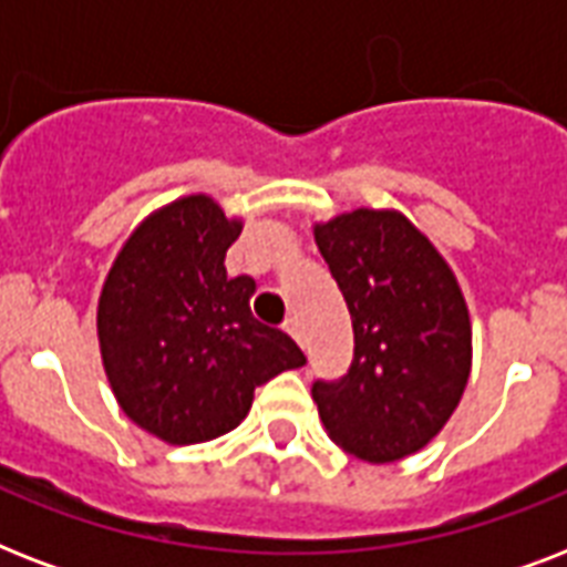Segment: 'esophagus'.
<instances>
[{
	"label": "esophagus",
	"instance_id": "obj_1",
	"mask_svg": "<svg viewBox=\"0 0 567 567\" xmlns=\"http://www.w3.org/2000/svg\"><path fill=\"white\" fill-rule=\"evenodd\" d=\"M285 332H288V336H291L293 341H297V344L302 347V350H306V332H302L300 320H297V318L288 320V323H285Z\"/></svg>",
	"mask_w": 567,
	"mask_h": 567
}]
</instances>
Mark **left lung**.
I'll use <instances>...</instances> for the list:
<instances>
[{
  "instance_id": "1",
  "label": "left lung",
  "mask_w": 567,
  "mask_h": 567,
  "mask_svg": "<svg viewBox=\"0 0 567 567\" xmlns=\"http://www.w3.org/2000/svg\"><path fill=\"white\" fill-rule=\"evenodd\" d=\"M315 240L353 320V362L311 396L329 439L364 462L426 447L471 373V318L447 261L400 212L355 208Z\"/></svg>"
}]
</instances>
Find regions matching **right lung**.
Segmentation results:
<instances>
[{
	"label": "right lung",
	"instance_id": "add662e5",
	"mask_svg": "<svg viewBox=\"0 0 567 567\" xmlns=\"http://www.w3.org/2000/svg\"><path fill=\"white\" fill-rule=\"evenodd\" d=\"M212 196H182L150 214L102 285L96 329L120 409L167 444L235 430L267 379L306 364L282 329L252 318L249 276H226L238 240Z\"/></svg>",
	"mask_w": 567,
	"mask_h": 567
}]
</instances>
